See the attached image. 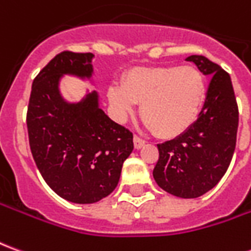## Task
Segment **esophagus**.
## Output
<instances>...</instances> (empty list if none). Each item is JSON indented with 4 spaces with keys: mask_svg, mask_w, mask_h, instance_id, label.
Masks as SVG:
<instances>
[{
    "mask_svg": "<svg viewBox=\"0 0 251 251\" xmlns=\"http://www.w3.org/2000/svg\"><path fill=\"white\" fill-rule=\"evenodd\" d=\"M133 142H134V148H136V149H141V148L145 145V141H144V140H141L140 137H137V136L133 137Z\"/></svg>",
    "mask_w": 251,
    "mask_h": 251,
    "instance_id": "esophagus-1",
    "label": "esophagus"
}]
</instances>
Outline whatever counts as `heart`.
I'll return each instance as SVG.
<instances>
[{"mask_svg":"<svg viewBox=\"0 0 251 251\" xmlns=\"http://www.w3.org/2000/svg\"><path fill=\"white\" fill-rule=\"evenodd\" d=\"M207 97L204 75L194 66L138 67L126 72L122 84L107 90L111 114L124 122L141 103L142 120L160 138L183 134L198 120Z\"/></svg>","mask_w":251,"mask_h":251,"instance_id":"1","label":"heart"}]
</instances>
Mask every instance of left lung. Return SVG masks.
<instances>
[{"label": "left lung", "mask_w": 251, "mask_h": 251, "mask_svg": "<svg viewBox=\"0 0 251 251\" xmlns=\"http://www.w3.org/2000/svg\"><path fill=\"white\" fill-rule=\"evenodd\" d=\"M185 60L211 76L207 98L188 130L158 144L160 158L153 177L165 192L195 199L214 188L226 174L235 151L239 118L230 75L201 55Z\"/></svg>", "instance_id": "obj_1"}]
</instances>
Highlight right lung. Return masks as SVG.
Returning a JSON list of instances; mask_svg holds the SVG:
<instances>
[{
  "label": "right lung",
  "mask_w": 251,
  "mask_h": 251,
  "mask_svg": "<svg viewBox=\"0 0 251 251\" xmlns=\"http://www.w3.org/2000/svg\"><path fill=\"white\" fill-rule=\"evenodd\" d=\"M94 55L64 51L32 83L26 126L30 152L43 179L60 198L91 204L109 196L133 152V134L99 107L98 91L76 102L62 95L66 75L94 86Z\"/></svg>",
  "instance_id": "right-lung-1"
}]
</instances>
